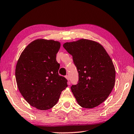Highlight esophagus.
<instances>
[{"mask_svg": "<svg viewBox=\"0 0 134 134\" xmlns=\"http://www.w3.org/2000/svg\"><path fill=\"white\" fill-rule=\"evenodd\" d=\"M65 78H66L67 80H68V85H70V82L69 81V76L68 75H66V76H65Z\"/></svg>", "mask_w": 134, "mask_h": 134, "instance_id": "34e87169", "label": "esophagus"}]
</instances>
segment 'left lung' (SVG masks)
Segmentation results:
<instances>
[{
    "label": "left lung",
    "instance_id": "1",
    "mask_svg": "<svg viewBox=\"0 0 134 134\" xmlns=\"http://www.w3.org/2000/svg\"><path fill=\"white\" fill-rule=\"evenodd\" d=\"M63 47L72 55L79 81L71 90L78 104L91 109L103 102L115 84L116 71L112 60L99 43L81 39L66 42Z\"/></svg>",
    "mask_w": 134,
    "mask_h": 134
}]
</instances>
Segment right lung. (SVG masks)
<instances>
[{
	"mask_svg": "<svg viewBox=\"0 0 134 134\" xmlns=\"http://www.w3.org/2000/svg\"><path fill=\"white\" fill-rule=\"evenodd\" d=\"M60 46L58 41L35 40L24 49L16 65L19 91L29 104L39 110L55 105L68 86V80L58 74L56 55Z\"/></svg>",
	"mask_w": 134,
	"mask_h": 134,
	"instance_id": "1",
	"label": "right lung"
}]
</instances>
